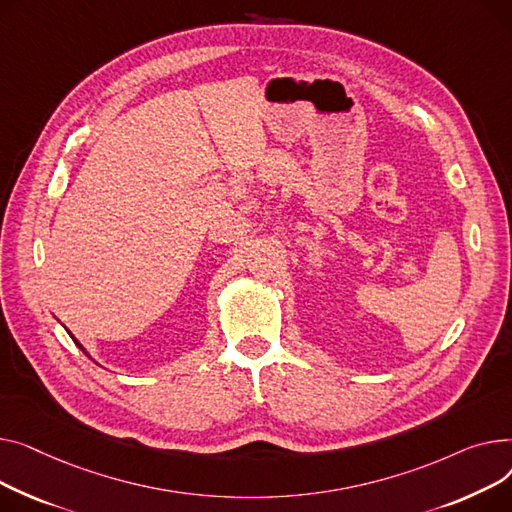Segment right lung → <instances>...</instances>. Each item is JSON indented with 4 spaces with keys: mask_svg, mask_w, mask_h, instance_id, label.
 <instances>
[{
    "mask_svg": "<svg viewBox=\"0 0 512 512\" xmlns=\"http://www.w3.org/2000/svg\"><path fill=\"white\" fill-rule=\"evenodd\" d=\"M70 337H72V335H70ZM72 339H74V337H72ZM74 343H76V345H78V347H80V349H82V351H84V347H82V345H80V343H78V341H76V339H74ZM84 353H86V351H84ZM86 355H88V353H86Z\"/></svg>",
    "mask_w": 512,
    "mask_h": 512,
    "instance_id": "1",
    "label": "right lung"
}]
</instances>
